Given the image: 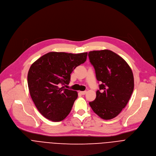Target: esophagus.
<instances>
[{"mask_svg":"<svg viewBox=\"0 0 156 156\" xmlns=\"http://www.w3.org/2000/svg\"><path fill=\"white\" fill-rule=\"evenodd\" d=\"M80 93L82 94V95H85L86 94V91H81Z\"/></svg>","mask_w":156,"mask_h":156,"instance_id":"obj_1","label":"esophagus"}]
</instances>
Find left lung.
I'll return each instance as SVG.
<instances>
[{
	"label": "left lung",
	"instance_id": "1",
	"mask_svg": "<svg viewBox=\"0 0 156 156\" xmlns=\"http://www.w3.org/2000/svg\"><path fill=\"white\" fill-rule=\"evenodd\" d=\"M88 56L101 83L95 100L89 104L101 119H112L125 107L134 90L132 70L123 58L110 50L90 51Z\"/></svg>",
	"mask_w": 156,
	"mask_h": 156
}]
</instances>
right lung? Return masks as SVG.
<instances>
[{
    "label": "right lung",
    "mask_w": 156,
    "mask_h": 156,
    "mask_svg": "<svg viewBox=\"0 0 156 156\" xmlns=\"http://www.w3.org/2000/svg\"><path fill=\"white\" fill-rule=\"evenodd\" d=\"M87 55V52H51L31 65L28 73L29 91L36 108L44 117L60 122L70 114L78 93L63 85L69 84L70 74L86 60Z\"/></svg>",
    "instance_id": "1"
}]
</instances>
